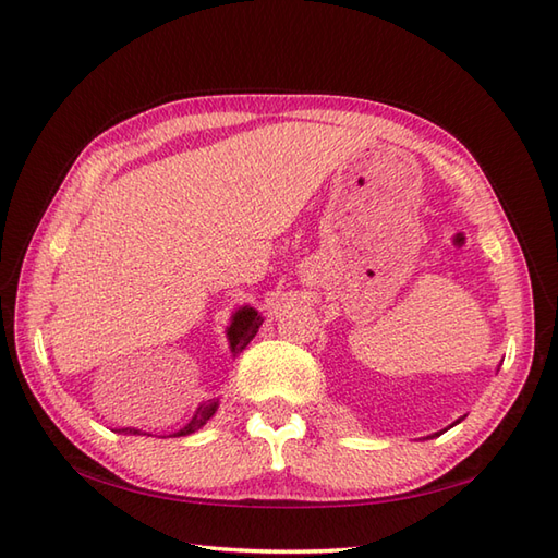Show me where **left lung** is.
I'll return each instance as SVG.
<instances>
[{"mask_svg":"<svg viewBox=\"0 0 558 558\" xmlns=\"http://www.w3.org/2000/svg\"><path fill=\"white\" fill-rule=\"evenodd\" d=\"M497 371H499V368H497ZM459 423H461V418H457V421H454V423H451L449 427H454V425H459ZM442 433H447V427H445V430H439V433H433V435H427L425 439H433V437H437V435H442Z\"/></svg>","mask_w":558,"mask_h":558,"instance_id":"obj_1","label":"left lung"}]
</instances>
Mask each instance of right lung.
I'll list each match as a JSON object with an SVG mask.
<instances>
[{
	"instance_id": "right-lung-1",
	"label": "right lung",
	"mask_w": 558,
	"mask_h": 558,
	"mask_svg": "<svg viewBox=\"0 0 558 558\" xmlns=\"http://www.w3.org/2000/svg\"><path fill=\"white\" fill-rule=\"evenodd\" d=\"M262 326H264V314H258L254 306L244 304V306H238L235 311H232L230 323H228V328H226V340H228V349H230V356L232 359H238L244 352V349H247V344L254 340V335L258 332V328H262ZM218 407H220V399H216V397L199 401V407L194 409L192 418L183 427H180V430L171 433L168 437H185V435L197 433L199 427H204L206 423H209L216 416ZM113 433H119V435H147V437H151L149 433L140 430V427H116Z\"/></svg>"
}]
</instances>
